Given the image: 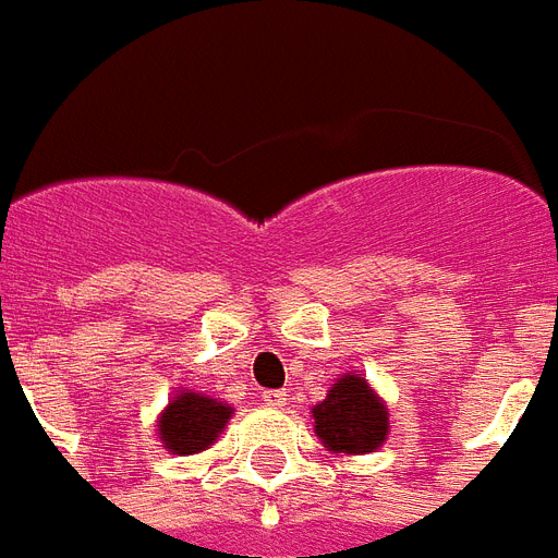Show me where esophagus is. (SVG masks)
<instances>
[{
    "label": "esophagus",
    "mask_w": 558,
    "mask_h": 558,
    "mask_svg": "<svg viewBox=\"0 0 558 558\" xmlns=\"http://www.w3.org/2000/svg\"><path fill=\"white\" fill-rule=\"evenodd\" d=\"M263 402L269 408H280L287 402V390H263Z\"/></svg>",
    "instance_id": "obj_1"
}]
</instances>
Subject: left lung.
<instances>
[{"label": "left lung", "instance_id": "obj_1", "mask_svg": "<svg viewBox=\"0 0 558 558\" xmlns=\"http://www.w3.org/2000/svg\"><path fill=\"white\" fill-rule=\"evenodd\" d=\"M315 432L330 451L367 454L388 434V408L362 376H341L324 402L313 408Z\"/></svg>", "mask_w": 558, "mask_h": 558}]
</instances>
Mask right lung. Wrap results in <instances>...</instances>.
Here are the masks:
<instances>
[{"mask_svg":"<svg viewBox=\"0 0 558 558\" xmlns=\"http://www.w3.org/2000/svg\"><path fill=\"white\" fill-rule=\"evenodd\" d=\"M231 408L202 393H179L159 420V434L165 449L173 454H196L217 440L226 428Z\"/></svg>","mask_w":558,"mask_h":558,"instance_id":"obj_1","label":"right lung"}]
</instances>
